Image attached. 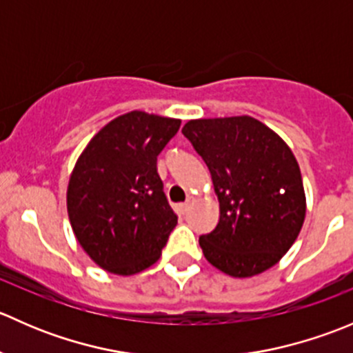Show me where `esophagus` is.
Returning a JSON list of instances; mask_svg holds the SVG:
<instances>
[{"mask_svg": "<svg viewBox=\"0 0 353 353\" xmlns=\"http://www.w3.org/2000/svg\"><path fill=\"white\" fill-rule=\"evenodd\" d=\"M191 201H193V199L188 198L186 201L181 203V205H179V212L183 213V215H186V213H188V210H190V206H191Z\"/></svg>", "mask_w": 353, "mask_h": 353, "instance_id": "1", "label": "esophagus"}]
</instances>
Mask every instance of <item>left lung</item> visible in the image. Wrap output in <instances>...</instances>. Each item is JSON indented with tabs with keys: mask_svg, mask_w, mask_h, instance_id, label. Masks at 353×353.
Wrapping results in <instances>:
<instances>
[{
	"mask_svg": "<svg viewBox=\"0 0 353 353\" xmlns=\"http://www.w3.org/2000/svg\"><path fill=\"white\" fill-rule=\"evenodd\" d=\"M183 134L205 160L220 203L216 227L199 236L205 258L239 279L272 268L295 243L305 216L292 150L249 116L188 121Z\"/></svg>",
	"mask_w": 353,
	"mask_h": 353,
	"instance_id": "1",
	"label": "left lung"
}]
</instances>
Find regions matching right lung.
<instances>
[{"label": "right lung", "instance_id": "add662e5", "mask_svg": "<svg viewBox=\"0 0 353 353\" xmlns=\"http://www.w3.org/2000/svg\"><path fill=\"white\" fill-rule=\"evenodd\" d=\"M181 121L133 110L90 140L68 184V215L78 243L101 268L133 275L152 266L177 225L157 157Z\"/></svg>", "mask_w": 353, "mask_h": 353}]
</instances>
